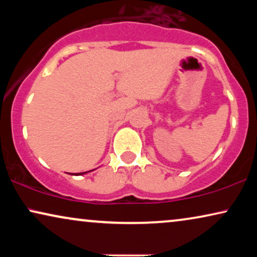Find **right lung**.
Instances as JSON below:
<instances>
[{
	"label": "right lung",
	"instance_id": "1",
	"mask_svg": "<svg viewBox=\"0 0 257 257\" xmlns=\"http://www.w3.org/2000/svg\"><path fill=\"white\" fill-rule=\"evenodd\" d=\"M90 172V171H89ZM84 173H86V172H84ZM84 173H78L77 175H82V174H84Z\"/></svg>",
	"mask_w": 257,
	"mask_h": 257
}]
</instances>
